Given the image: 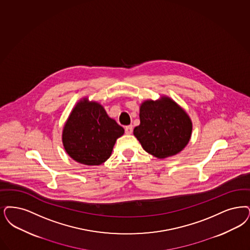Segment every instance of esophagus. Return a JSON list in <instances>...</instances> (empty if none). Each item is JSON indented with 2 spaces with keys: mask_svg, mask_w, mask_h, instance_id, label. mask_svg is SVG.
<instances>
[{
  "mask_svg": "<svg viewBox=\"0 0 250 250\" xmlns=\"http://www.w3.org/2000/svg\"><path fill=\"white\" fill-rule=\"evenodd\" d=\"M125 134H127V135H130V134H132V132H133V126L132 125H127V126H125Z\"/></svg>",
  "mask_w": 250,
  "mask_h": 250,
  "instance_id": "obj_1",
  "label": "esophagus"
}]
</instances>
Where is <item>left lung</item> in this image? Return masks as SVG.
I'll list each match as a JSON object with an SVG mask.
<instances>
[{
	"mask_svg": "<svg viewBox=\"0 0 250 250\" xmlns=\"http://www.w3.org/2000/svg\"><path fill=\"white\" fill-rule=\"evenodd\" d=\"M140 125L134 136L142 148L158 159L180 153L189 143L192 123L189 114L167 96L144 100L140 106Z\"/></svg>",
	"mask_w": 250,
	"mask_h": 250,
	"instance_id": "1",
	"label": "left lung"
}]
</instances>
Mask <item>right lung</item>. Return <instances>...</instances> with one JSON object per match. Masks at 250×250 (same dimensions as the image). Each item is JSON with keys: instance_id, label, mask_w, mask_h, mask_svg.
<instances>
[{"instance_id": "add662e5", "label": "right lung", "mask_w": 250, "mask_h": 250, "mask_svg": "<svg viewBox=\"0 0 250 250\" xmlns=\"http://www.w3.org/2000/svg\"><path fill=\"white\" fill-rule=\"evenodd\" d=\"M125 129L110 118L97 101L81 99L72 108L62 130V143L73 160L85 166H100L111 155Z\"/></svg>"}]
</instances>
